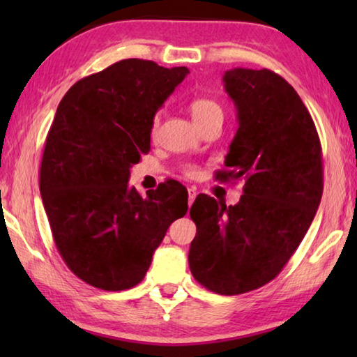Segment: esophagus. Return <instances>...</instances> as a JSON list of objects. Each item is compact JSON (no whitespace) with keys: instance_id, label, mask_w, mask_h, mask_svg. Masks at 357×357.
Masks as SVG:
<instances>
[{"instance_id":"1","label":"esophagus","mask_w":357,"mask_h":357,"mask_svg":"<svg viewBox=\"0 0 357 357\" xmlns=\"http://www.w3.org/2000/svg\"><path fill=\"white\" fill-rule=\"evenodd\" d=\"M197 190L195 189H189V206H192V203L195 202V198H197Z\"/></svg>"}]
</instances>
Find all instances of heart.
Wrapping results in <instances>:
<instances>
[{
	"label": "heart",
	"mask_w": 357,
	"mask_h": 357,
	"mask_svg": "<svg viewBox=\"0 0 357 357\" xmlns=\"http://www.w3.org/2000/svg\"><path fill=\"white\" fill-rule=\"evenodd\" d=\"M189 110L193 121H195L197 128L206 121L213 119V118H223V110L220 104H217L215 100L209 99V98H195L190 100L189 104ZM157 128H159V116H154L153 119V126H151V134L155 135ZM184 174L189 178H193L198 174V170L195 167H185L184 168Z\"/></svg>",
	"instance_id": "b5f03b06"
}]
</instances>
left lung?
<instances>
[{
	"instance_id": "obj_1",
	"label": "left lung",
	"mask_w": 357,
	"mask_h": 357,
	"mask_svg": "<svg viewBox=\"0 0 357 357\" xmlns=\"http://www.w3.org/2000/svg\"><path fill=\"white\" fill-rule=\"evenodd\" d=\"M236 105L238 130L217 179H243L234 206L198 195L190 208L197 234L192 275L211 291L233 296L279 275L304 239L323 195L318 132L299 94L269 69L223 75Z\"/></svg>"
}]
</instances>
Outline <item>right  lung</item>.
I'll return each instance as SVG.
<instances>
[{
    "label": "right lung",
    "mask_w": 357,
    "mask_h": 357,
    "mask_svg": "<svg viewBox=\"0 0 357 357\" xmlns=\"http://www.w3.org/2000/svg\"><path fill=\"white\" fill-rule=\"evenodd\" d=\"M189 74L123 59L78 80L48 130L40 195L59 255L78 279L105 291L143 280L168 227L187 213V189L165 181L142 197L130 167L151 149L159 108Z\"/></svg>",
    "instance_id": "obj_1"
}]
</instances>
